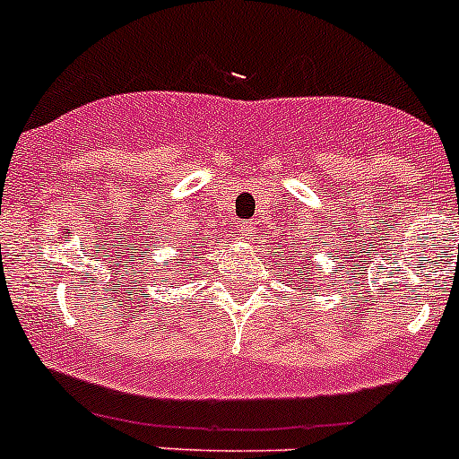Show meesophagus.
<instances>
[{
  "mask_svg": "<svg viewBox=\"0 0 459 459\" xmlns=\"http://www.w3.org/2000/svg\"><path fill=\"white\" fill-rule=\"evenodd\" d=\"M253 233H255V226H253V224H244V226H242V235H247V238H251Z\"/></svg>",
  "mask_w": 459,
  "mask_h": 459,
  "instance_id": "obj_1",
  "label": "esophagus"
}]
</instances>
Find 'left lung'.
Listing matches in <instances>:
<instances>
[{
	"label": "left lung",
	"mask_w": 459,
	"mask_h": 459,
	"mask_svg": "<svg viewBox=\"0 0 459 459\" xmlns=\"http://www.w3.org/2000/svg\"><path fill=\"white\" fill-rule=\"evenodd\" d=\"M299 280H302V284L307 281V289H313V284H316V273H313V268L307 264V271H302V275H299Z\"/></svg>",
	"instance_id": "8db88e82"
}]
</instances>
